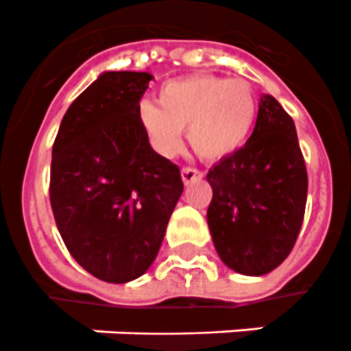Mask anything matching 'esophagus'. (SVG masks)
<instances>
[{
	"mask_svg": "<svg viewBox=\"0 0 351 351\" xmlns=\"http://www.w3.org/2000/svg\"><path fill=\"white\" fill-rule=\"evenodd\" d=\"M202 178V173L197 169H193V167H184L182 169V180L184 184H193V182H197Z\"/></svg>",
	"mask_w": 351,
	"mask_h": 351,
	"instance_id": "1",
	"label": "esophagus"
}]
</instances>
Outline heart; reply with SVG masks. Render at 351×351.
<instances>
[{
	"label": "heart",
	"mask_w": 351,
	"mask_h": 351,
	"mask_svg": "<svg viewBox=\"0 0 351 351\" xmlns=\"http://www.w3.org/2000/svg\"><path fill=\"white\" fill-rule=\"evenodd\" d=\"M158 107L143 104L140 120L158 153L173 156L187 129L193 151L206 162L234 154L256 120V96L244 80L195 74L165 82L158 90Z\"/></svg>",
	"instance_id": "1"
}]
</instances>
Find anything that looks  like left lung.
I'll use <instances>...</instances> for the list:
<instances>
[{
    "instance_id": "8db88e82",
    "label": "left lung",
    "mask_w": 351,
    "mask_h": 351,
    "mask_svg": "<svg viewBox=\"0 0 351 351\" xmlns=\"http://www.w3.org/2000/svg\"><path fill=\"white\" fill-rule=\"evenodd\" d=\"M208 182V226L220 261L250 277L280 266L302 226L308 175L293 120L273 96H261L245 145L219 160Z\"/></svg>"
}]
</instances>
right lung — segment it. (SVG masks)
<instances>
[{
	"instance_id": "add662e5",
	"label": "right lung",
	"mask_w": 351,
	"mask_h": 351,
	"mask_svg": "<svg viewBox=\"0 0 351 351\" xmlns=\"http://www.w3.org/2000/svg\"><path fill=\"white\" fill-rule=\"evenodd\" d=\"M153 76L101 73L65 112L52 145L51 206L58 231L85 271L131 282L158 255L184 184L140 120Z\"/></svg>"
}]
</instances>
